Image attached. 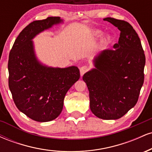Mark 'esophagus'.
I'll return each mask as SVG.
<instances>
[{"mask_svg":"<svg viewBox=\"0 0 152 152\" xmlns=\"http://www.w3.org/2000/svg\"><path fill=\"white\" fill-rule=\"evenodd\" d=\"M88 71V67L86 66H81V68H80V74H81V76H82L83 74H85V73H86L87 71Z\"/></svg>","mask_w":152,"mask_h":152,"instance_id":"esophagus-1","label":"esophagus"}]
</instances>
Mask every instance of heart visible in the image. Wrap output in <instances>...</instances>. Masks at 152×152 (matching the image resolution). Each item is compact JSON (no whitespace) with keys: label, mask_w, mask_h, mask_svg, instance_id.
Segmentation results:
<instances>
[{"label":"heart","mask_w":152,"mask_h":152,"mask_svg":"<svg viewBox=\"0 0 152 152\" xmlns=\"http://www.w3.org/2000/svg\"><path fill=\"white\" fill-rule=\"evenodd\" d=\"M97 34H100V32H99V31H98V32H97Z\"/></svg>","instance_id":"b5f03b06"}]
</instances>
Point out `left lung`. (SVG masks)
Listing matches in <instances>:
<instances>
[{
    "label": "left lung",
    "mask_w": 152,
    "mask_h": 152,
    "mask_svg": "<svg viewBox=\"0 0 152 152\" xmlns=\"http://www.w3.org/2000/svg\"><path fill=\"white\" fill-rule=\"evenodd\" d=\"M118 28L120 37L114 49L103 50L94 58L95 69L83 80L89 91L90 109L99 118L118 119L133 108L144 81L145 54L140 38L125 20L106 18Z\"/></svg>",
    "instance_id": "obj_1"
}]
</instances>
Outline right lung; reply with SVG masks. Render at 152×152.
<instances>
[{"instance_id": "obj_1", "label": "right lung", "mask_w": 152, "mask_h": 152, "mask_svg": "<svg viewBox=\"0 0 152 152\" xmlns=\"http://www.w3.org/2000/svg\"><path fill=\"white\" fill-rule=\"evenodd\" d=\"M62 21L59 17H48L31 22L19 34L9 53L8 86L13 102L19 111L36 121H50L58 117L66 94L80 78L76 66L47 67L35 56L31 40Z\"/></svg>"}]
</instances>
